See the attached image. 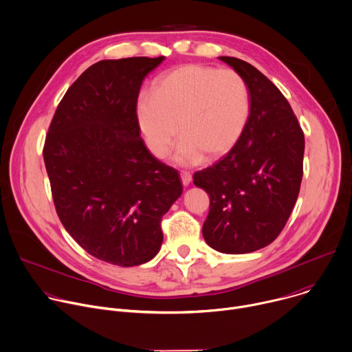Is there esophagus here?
<instances>
[{
    "instance_id": "obj_1",
    "label": "esophagus",
    "mask_w": 352,
    "mask_h": 352,
    "mask_svg": "<svg viewBox=\"0 0 352 352\" xmlns=\"http://www.w3.org/2000/svg\"><path fill=\"white\" fill-rule=\"evenodd\" d=\"M181 181H182L184 186H188L192 181V174L189 171H181Z\"/></svg>"
}]
</instances>
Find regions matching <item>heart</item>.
Instances as JSON below:
<instances>
[{"mask_svg": "<svg viewBox=\"0 0 352 352\" xmlns=\"http://www.w3.org/2000/svg\"><path fill=\"white\" fill-rule=\"evenodd\" d=\"M252 110L250 89L235 70L184 65L162 76L153 94L137 100V122L149 152L164 159L177 135L174 160L192 166L226 153L238 142Z\"/></svg>", "mask_w": 352, "mask_h": 352, "instance_id": "heart-1", "label": "heart"}]
</instances>
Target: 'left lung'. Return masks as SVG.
I'll return each mask as SVG.
<instances>
[{
  "mask_svg": "<svg viewBox=\"0 0 352 352\" xmlns=\"http://www.w3.org/2000/svg\"><path fill=\"white\" fill-rule=\"evenodd\" d=\"M248 82L252 110L238 142L215 164L193 174L208 193L203 238L225 254L272 243L285 228L302 179L304 133L283 94L250 63L219 56Z\"/></svg>",
  "mask_w": 352,
  "mask_h": 352,
  "instance_id": "8db88e82",
  "label": "left lung"
}]
</instances>
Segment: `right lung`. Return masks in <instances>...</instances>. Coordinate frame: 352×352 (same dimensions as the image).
<instances>
[{
	"instance_id": "add662e5",
	"label": "right lung",
	"mask_w": 352,
	"mask_h": 352,
	"mask_svg": "<svg viewBox=\"0 0 352 352\" xmlns=\"http://www.w3.org/2000/svg\"><path fill=\"white\" fill-rule=\"evenodd\" d=\"M163 60L89 66L59 102L45 138L62 225L88 254L113 265H140L159 253L162 218L182 193L179 173L145 146L135 113L144 78Z\"/></svg>"
}]
</instances>
